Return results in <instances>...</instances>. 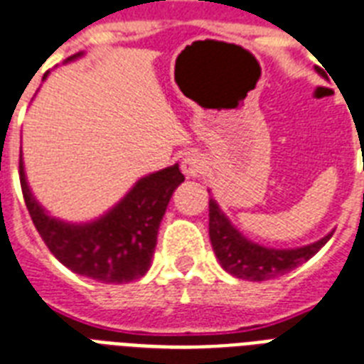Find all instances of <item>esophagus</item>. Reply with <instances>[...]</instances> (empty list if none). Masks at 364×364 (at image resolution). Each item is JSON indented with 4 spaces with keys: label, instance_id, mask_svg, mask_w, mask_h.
I'll return each mask as SVG.
<instances>
[{
    "label": "esophagus",
    "instance_id": "34e87169",
    "mask_svg": "<svg viewBox=\"0 0 364 364\" xmlns=\"http://www.w3.org/2000/svg\"><path fill=\"white\" fill-rule=\"evenodd\" d=\"M206 170V162L198 152H188L187 156L181 160V171L187 177H198Z\"/></svg>",
    "mask_w": 364,
    "mask_h": 364
}]
</instances>
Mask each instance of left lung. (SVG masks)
<instances>
[{
    "mask_svg": "<svg viewBox=\"0 0 364 364\" xmlns=\"http://www.w3.org/2000/svg\"><path fill=\"white\" fill-rule=\"evenodd\" d=\"M332 232L317 242L294 250L265 248L252 242L231 225L227 215L219 210L218 202L210 198V240L221 267L237 279L244 281H271L281 274L290 273L301 263L311 259Z\"/></svg>",
    "mask_w": 364,
    "mask_h": 364,
    "instance_id": "obj_1",
    "label": "left lung"
}]
</instances>
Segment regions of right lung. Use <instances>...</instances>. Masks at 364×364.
Returning a JSON list of instances; mask_svg holds the SVG:
<instances>
[{
  "mask_svg": "<svg viewBox=\"0 0 364 364\" xmlns=\"http://www.w3.org/2000/svg\"><path fill=\"white\" fill-rule=\"evenodd\" d=\"M18 164L28 213L47 248L65 267L105 284H126L149 271L160 221L173 191L185 181L177 164L141 177L110 212L80 225L47 215L30 193L22 158Z\"/></svg>",
  "mask_w": 364,
  "mask_h": 364,
  "instance_id": "right-lung-1",
  "label": "right lung"
}]
</instances>
